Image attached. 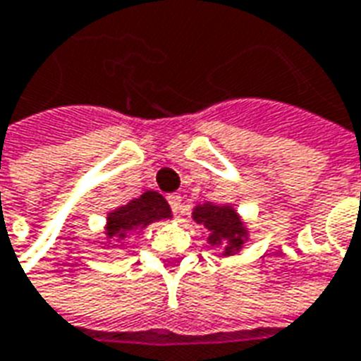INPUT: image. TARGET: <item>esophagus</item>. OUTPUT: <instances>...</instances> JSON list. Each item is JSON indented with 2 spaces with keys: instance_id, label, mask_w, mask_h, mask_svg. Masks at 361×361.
I'll return each instance as SVG.
<instances>
[{
  "instance_id": "34e87169",
  "label": "esophagus",
  "mask_w": 361,
  "mask_h": 361,
  "mask_svg": "<svg viewBox=\"0 0 361 361\" xmlns=\"http://www.w3.org/2000/svg\"><path fill=\"white\" fill-rule=\"evenodd\" d=\"M168 202H170V207H172L173 214H178L181 210V197L178 193L168 195Z\"/></svg>"
}]
</instances>
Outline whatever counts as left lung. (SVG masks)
<instances>
[{
    "mask_svg": "<svg viewBox=\"0 0 361 361\" xmlns=\"http://www.w3.org/2000/svg\"><path fill=\"white\" fill-rule=\"evenodd\" d=\"M193 220L207 229V241L221 248V256H235L248 241L247 221L231 204L202 202L193 208Z\"/></svg>",
    "mask_w": 361,
    "mask_h": 361,
    "instance_id": "left-lung-1",
    "label": "left lung"
}]
</instances>
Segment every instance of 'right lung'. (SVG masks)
Segmentation results:
<instances>
[{"label":"right lung","instance_id":"1","mask_svg":"<svg viewBox=\"0 0 361 361\" xmlns=\"http://www.w3.org/2000/svg\"><path fill=\"white\" fill-rule=\"evenodd\" d=\"M172 208L159 191H145L137 199L122 204L106 214L105 237L106 248H120L132 235L141 233L154 221L170 220Z\"/></svg>","mask_w":361,"mask_h":361}]
</instances>
